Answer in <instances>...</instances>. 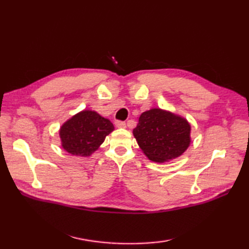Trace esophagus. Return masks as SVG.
<instances>
[{"label":"esophagus","mask_w":249,"mask_h":249,"mask_svg":"<svg viewBox=\"0 0 249 249\" xmlns=\"http://www.w3.org/2000/svg\"><path fill=\"white\" fill-rule=\"evenodd\" d=\"M114 124H115V126H116V127H118V128H126V123H125V122L115 121Z\"/></svg>","instance_id":"1"}]
</instances>
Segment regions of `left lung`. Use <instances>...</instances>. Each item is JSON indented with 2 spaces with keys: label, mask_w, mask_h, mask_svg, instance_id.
Returning a JSON list of instances; mask_svg holds the SVG:
<instances>
[{
  "label": "left lung",
  "mask_w": 249,
  "mask_h": 249,
  "mask_svg": "<svg viewBox=\"0 0 249 249\" xmlns=\"http://www.w3.org/2000/svg\"><path fill=\"white\" fill-rule=\"evenodd\" d=\"M190 130L192 126L183 116L152 108L141 113L133 135L150 160L162 163L176 160L188 149Z\"/></svg>",
  "instance_id": "obj_1"
}]
</instances>
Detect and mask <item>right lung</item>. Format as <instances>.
<instances>
[{
	"label": "right lung",
	"instance_id": "add662e5",
	"mask_svg": "<svg viewBox=\"0 0 249 249\" xmlns=\"http://www.w3.org/2000/svg\"><path fill=\"white\" fill-rule=\"evenodd\" d=\"M114 130L110 120L96 111L84 109L72 115L60 127L61 146L73 156L89 157Z\"/></svg>",
	"mask_w": 249,
	"mask_h": 249
}]
</instances>
